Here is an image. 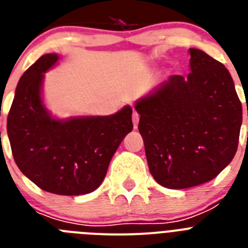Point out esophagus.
I'll return each instance as SVG.
<instances>
[{
    "mask_svg": "<svg viewBox=\"0 0 248 248\" xmlns=\"http://www.w3.org/2000/svg\"><path fill=\"white\" fill-rule=\"evenodd\" d=\"M133 123H134V129L138 128V124H139V114L137 111L133 113Z\"/></svg>",
    "mask_w": 248,
    "mask_h": 248,
    "instance_id": "obj_1",
    "label": "esophagus"
}]
</instances>
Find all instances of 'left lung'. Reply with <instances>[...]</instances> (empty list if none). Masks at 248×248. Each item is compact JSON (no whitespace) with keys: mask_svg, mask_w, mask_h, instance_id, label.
Segmentation results:
<instances>
[{"mask_svg":"<svg viewBox=\"0 0 248 248\" xmlns=\"http://www.w3.org/2000/svg\"><path fill=\"white\" fill-rule=\"evenodd\" d=\"M189 52L187 76H171L135 105L149 170L168 189L217 176L235 156L242 124V105L225 65L200 49Z\"/></svg>","mask_w":248,"mask_h":248,"instance_id":"1","label":"left lung"}]
</instances>
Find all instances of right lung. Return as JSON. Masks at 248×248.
Returning a JSON list of instances; mask_svg holds the SVG:
<instances>
[{
  "label": "right lung",
  "instance_id": "obj_1",
  "mask_svg": "<svg viewBox=\"0 0 248 248\" xmlns=\"http://www.w3.org/2000/svg\"><path fill=\"white\" fill-rule=\"evenodd\" d=\"M58 61L45 54L22 74L7 117L13 159L38 187L57 195L89 194L104 180L118 146L133 130L129 105L109 117L50 118L41 99L43 73Z\"/></svg>",
  "mask_w": 248,
  "mask_h": 248
}]
</instances>
